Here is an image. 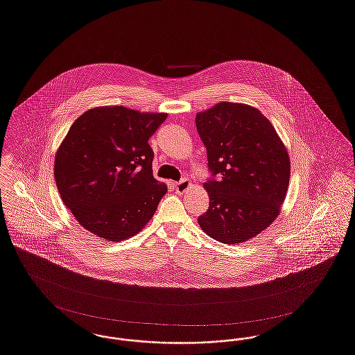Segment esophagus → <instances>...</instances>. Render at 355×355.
Masks as SVG:
<instances>
[{
  "mask_svg": "<svg viewBox=\"0 0 355 355\" xmlns=\"http://www.w3.org/2000/svg\"><path fill=\"white\" fill-rule=\"evenodd\" d=\"M173 187H174V190H175L178 194H184V191L190 187V182H189L187 180H182V181H180V182H174Z\"/></svg>",
  "mask_w": 355,
  "mask_h": 355,
  "instance_id": "obj_1",
  "label": "esophagus"
}]
</instances>
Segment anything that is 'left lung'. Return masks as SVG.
I'll return each instance as SVG.
<instances>
[{"label": "left lung", "mask_w": 355, "mask_h": 355, "mask_svg": "<svg viewBox=\"0 0 355 355\" xmlns=\"http://www.w3.org/2000/svg\"><path fill=\"white\" fill-rule=\"evenodd\" d=\"M213 177L203 184L209 210L199 227L215 241L236 244L264 231L280 214L291 161L270 120L251 105L222 101L196 116Z\"/></svg>", "instance_id": "left-lung-1"}]
</instances>
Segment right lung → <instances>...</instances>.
Segmentation results:
<instances>
[{"instance_id": "1", "label": "right lung", "mask_w": 355, "mask_h": 355, "mask_svg": "<svg viewBox=\"0 0 355 355\" xmlns=\"http://www.w3.org/2000/svg\"><path fill=\"white\" fill-rule=\"evenodd\" d=\"M168 117L121 105L80 114L55 155L60 198L87 231L120 241L152 219L168 187L153 177L149 137Z\"/></svg>"}]
</instances>
